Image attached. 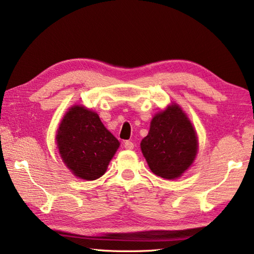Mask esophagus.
I'll list each match as a JSON object with an SVG mask.
<instances>
[{
  "label": "esophagus",
  "mask_w": 254,
  "mask_h": 254,
  "mask_svg": "<svg viewBox=\"0 0 254 254\" xmlns=\"http://www.w3.org/2000/svg\"><path fill=\"white\" fill-rule=\"evenodd\" d=\"M124 148L130 149V150H131V149L134 148V144L132 141H126V142H124Z\"/></svg>",
  "instance_id": "esophagus-1"
}]
</instances>
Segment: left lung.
<instances>
[{
    "label": "left lung",
    "instance_id": "obj_1",
    "mask_svg": "<svg viewBox=\"0 0 254 254\" xmlns=\"http://www.w3.org/2000/svg\"><path fill=\"white\" fill-rule=\"evenodd\" d=\"M140 146L154 174L174 180L192 165L198 150V139L191 121L174 104L154 116L149 133Z\"/></svg>",
    "mask_w": 254,
    "mask_h": 254
}]
</instances>
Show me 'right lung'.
<instances>
[{
  "instance_id": "1",
  "label": "right lung",
  "mask_w": 254,
  "mask_h": 254,
  "mask_svg": "<svg viewBox=\"0 0 254 254\" xmlns=\"http://www.w3.org/2000/svg\"><path fill=\"white\" fill-rule=\"evenodd\" d=\"M56 140L64 164L75 176L87 181L104 175L120 146L99 116L79 105L64 115Z\"/></svg>"
}]
</instances>
